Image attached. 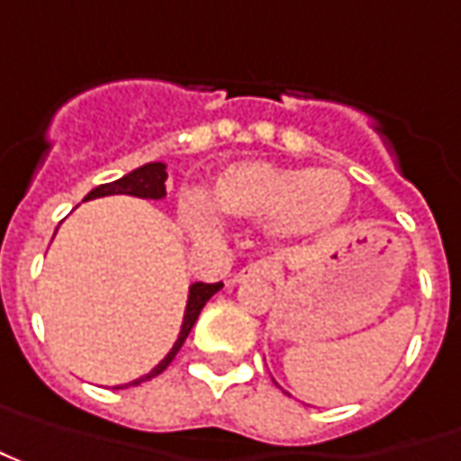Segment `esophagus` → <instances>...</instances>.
<instances>
[{
  "label": "esophagus",
  "mask_w": 461,
  "mask_h": 461,
  "mask_svg": "<svg viewBox=\"0 0 461 461\" xmlns=\"http://www.w3.org/2000/svg\"><path fill=\"white\" fill-rule=\"evenodd\" d=\"M249 276H264V279H274V276H276V267H274L271 261H264V258H261V261H253V264H249V267L238 274L236 281L249 279Z\"/></svg>",
  "instance_id": "34e87169"
}]
</instances>
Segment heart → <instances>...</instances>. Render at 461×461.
<instances>
[{
    "mask_svg": "<svg viewBox=\"0 0 461 461\" xmlns=\"http://www.w3.org/2000/svg\"><path fill=\"white\" fill-rule=\"evenodd\" d=\"M350 203V187L338 172H307L249 162L225 169L210 187V205L221 215L271 223L281 236H312L338 223ZM194 228H208L210 212L187 203Z\"/></svg>",
    "mask_w": 461,
    "mask_h": 461,
    "instance_id": "heart-1",
    "label": "heart"
}]
</instances>
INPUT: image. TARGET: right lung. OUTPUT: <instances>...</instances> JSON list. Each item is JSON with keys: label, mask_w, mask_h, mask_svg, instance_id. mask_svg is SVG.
Wrapping results in <instances>:
<instances>
[{"label": "right lung", "mask_w": 461, "mask_h": 461, "mask_svg": "<svg viewBox=\"0 0 461 461\" xmlns=\"http://www.w3.org/2000/svg\"><path fill=\"white\" fill-rule=\"evenodd\" d=\"M165 180H167V167L162 162H149V165L139 167L134 172H129L126 177L116 182H106V185H98L95 190L86 194V200H95V197H106V194H134V197H149V200H159V197H165ZM223 286V281H218V284H205V281H197L190 286V299H187V310H185V322H182L180 330V338L175 342V348L167 353V357L159 363V366L151 370L149 375H144V378H139L134 383H126V385H116V388H129V385H139V383L149 381L154 375H159L162 370H165L172 360H175V355L180 353L182 342L187 339L190 335V330H193L194 320H197V314L200 310L205 307V302H208L210 296L215 294L218 289Z\"/></svg>", "instance_id": "right-lung-1"}]
</instances>
